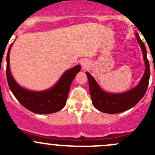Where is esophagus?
<instances>
[{
  "label": "esophagus",
  "mask_w": 155,
  "mask_h": 155,
  "mask_svg": "<svg viewBox=\"0 0 155 155\" xmlns=\"http://www.w3.org/2000/svg\"><path fill=\"white\" fill-rule=\"evenodd\" d=\"M80 64L82 66V69H85L89 66V61L87 60H86V59H83V60H82L80 61Z\"/></svg>",
  "instance_id": "34e87169"
}]
</instances>
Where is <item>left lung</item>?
I'll list each match as a JSON object with an SVG mask.
<instances>
[{"label":"left lung","mask_w":155,"mask_h":155,"mask_svg":"<svg viewBox=\"0 0 155 155\" xmlns=\"http://www.w3.org/2000/svg\"><path fill=\"white\" fill-rule=\"evenodd\" d=\"M141 49L145 69L142 78L135 87L121 93H111L102 89L93 76L86 72L89 80V92L92 105L97 110L108 114H115L128 110L136 105L143 98L147 91L150 78L149 62L147 58V50L138 33H134Z\"/></svg>","instance_id":"1"}]
</instances>
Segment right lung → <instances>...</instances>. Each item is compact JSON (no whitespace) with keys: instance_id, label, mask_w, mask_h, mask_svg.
<instances>
[{"instance_id":"1","label":"right lung","mask_w":155,"mask_h":155,"mask_svg":"<svg viewBox=\"0 0 155 155\" xmlns=\"http://www.w3.org/2000/svg\"><path fill=\"white\" fill-rule=\"evenodd\" d=\"M10 46L7 55V79L10 89L16 99L27 109L37 114H51L61 110L66 105L72 82L81 69L76 65L66 70L56 84L51 88L42 91H32L17 83L10 69Z\"/></svg>"}]
</instances>
